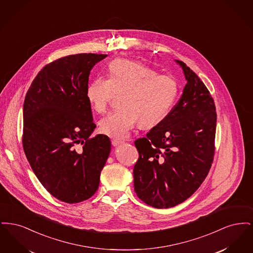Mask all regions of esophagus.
<instances>
[{
	"instance_id": "obj_1",
	"label": "esophagus",
	"mask_w": 253,
	"mask_h": 253,
	"mask_svg": "<svg viewBox=\"0 0 253 253\" xmlns=\"http://www.w3.org/2000/svg\"><path fill=\"white\" fill-rule=\"evenodd\" d=\"M111 143L114 146V147H117L119 145L122 144V141L121 140H118V139H112L111 140Z\"/></svg>"
}]
</instances>
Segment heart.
Segmentation results:
<instances>
[{
    "instance_id": "heart-1",
    "label": "heart",
    "mask_w": 253,
    "mask_h": 253,
    "mask_svg": "<svg viewBox=\"0 0 253 253\" xmlns=\"http://www.w3.org/2000/svg\"><path fill=\"white\" fill-rule=\"evenodd\" d=\"M108 69V78L97 76L86 88V97L98 114L107 111L114 93H124L123 108L99 122L101 133L123 139L138 123L143 128H153L167 119L179 94L174 77L157 74L141 62L125 59L111 61Z\"/></svg>"
}]
</instances>
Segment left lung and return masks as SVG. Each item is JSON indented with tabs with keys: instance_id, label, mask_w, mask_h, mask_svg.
Returning a JSON list of instances; mask_svg holds the SVG:
<instances>
[{
	"instance_id": "1",
	"label": "left lung",
	"mask_w": 253,
	"mask_h": 253,
	"mask_svg": "<svg viewBox=\"0 0 253 253\" xmlns=\"http://www.w3.org/2000/svg\"><path fill=\"white\" fill-rule=\"evenodd\" d=\"M187 84L167 119L134 145L139 157L133 168L138 198L157 209L180 204L200 187L214 156L216 112L203 82L183 61Z\"/></svg>"
}]
</instances>
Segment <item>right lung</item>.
<instances>
[{
    "mask_svg": "<svg viewBox=\"0 0 253 253\" xmlns=\"http://www.w3.org/2000/svg\"><path fill=\"white\" fill-rule=\"evenodd\" d=\"M107 55L77 54L44 66L24 102L23 146L37 178L54 197L79 203L96 193L110 152L86 97L91 69Z\"/></svg>",
    "mask_w": 253,
    "mask_h": 253,
    "instance_id": "right-lung-1",
    "label": "right lung"
}]
</instances>
